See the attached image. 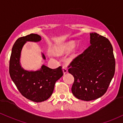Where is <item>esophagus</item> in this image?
Wrapping results in <instances>:
<instances>
[{
    "label": "esophagus",
    "instance_id": "esophagus-1",
    "mask_svg": "<svg viewBox=\"0 0 123 123\" xmlns=\"http://www.w3.org/2000/svg\"><path fill=\"white\" fill-rule=\"evenodd\" d=\"M62 71H63V73H64V74H66L67 73H68V69H67V67H65V66H63L62 67Z\"/></svg>",
    "mask_w": 123,
    "mask_h": 123
}]
</instances>
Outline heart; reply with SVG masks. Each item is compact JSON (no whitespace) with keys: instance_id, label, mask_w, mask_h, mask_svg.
I'll return each mask as SVG.
<instances>
[{"instance_id":"obj_1","label":"heart","mask_w":123,"mask_h":123,"mask_svg":"<svg viewBox=\"0 0 123 123\" xmlns=\"http://www.w3.org/2000/svg\"><path fill=\"white\" fill-rule=\"evenodd\" d=\"M75 46V43L74 41H70L66 43L64 45L59 47L56 49V52L59 54H63L67 53L69 51H71Z\"/></svg>"}]
</instances>
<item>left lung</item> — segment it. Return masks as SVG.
I'll list each match as a JSON object with an SVG mask.
<instances>
[{
	"mask_svg": "<svg viewBox=\"0 0 123 123\" xmlns=\"http://www.w3.org/2000/svg\"><path fill=\"white\" fill-rule=\"evenodd\" d=\"M90 36V45L73 60L68 69L74 77L73 94L85 101L102 97L115 72V59L110 41L96 33Z\"/></svg>",
	"mask_w": 123,
	"mask_h": 123,
	"instance_id": "obj_1",
	"label": "left lung"
}]
</instances>
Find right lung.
I'll return each mask as SVG.
<instances>
[{
    "instance_id": "right-lung-1",
    "label": "right lung",
    "mask_w": 123,
    "mask_h": 123,
    "mask_svg": "<svg viewBox=\"0 0 123 123\" xmlns=\"http://www.w3.org/2000/svg\"><path fill=\"white\" fill-rule=\"evenodd\" d=\"M41 40V36L37 34H30L17 39L12 48L9 63L12 80L24 97L34 102L48 99L53 93L55 82L63 75L61 67L53 69L43 65L36 71H27L21 67L20 56L24 44L27 41L37 43ZM42 57L45 59L43 54Z\"/></svg>"
}]
</instances>
